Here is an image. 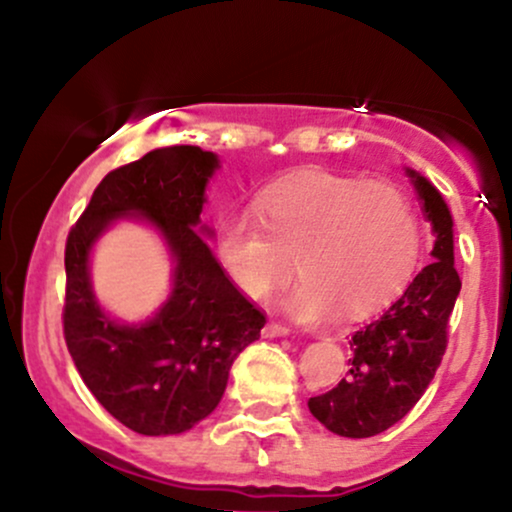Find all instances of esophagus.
<instances>
[{"mask_svg":"<svg viewBox=\"0 0 512 512\" xmlns=\"http://www.w3.org/2000/svg\"><path fill=\"white\" fill-rule=\"evenodd\" d=\"M262 334H264V337H269V339H274V337H289L291 330H289V327H286V325H281V322H269V325L262 330Z\"/></svg>","mask_w":512,"mask_h":512,"instance_id":"obj_1","label":"esophagus"}]
</instances>
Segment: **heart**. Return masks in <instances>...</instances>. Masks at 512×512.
I'll list each match as a JSON object with an SVG mask.
<instances>
[{
	"mask_svg": "<svg viewBox=\"0 0 512 512\" xmlns=\"http://www.w3.org/2000/svg\"><path fill=\"white\" fill-rule=\"evenodd\" d=\"M216 248L245 296H269L293 272L301 279L279 305L298 322L366 315L414 274L421 228L411 199L392 182L342 175H293L264 187L252 207L226 211Z\"/></svg>",
	"mask_w": 512,
	"mask_h": 512,
	"instance_id": "1",
	"label": "heart"
}]
</instances>
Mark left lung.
<instances>
[{
	"label": "left lung",
	"mask_w": 512,
	"mask_h": 512,
	"mask_svg": "<svg viewBox=\"0 0 512 512\" xmlns=\"http://www.w3.org/2000/svg\"><path fill=\"white\" fill-rule=\"evenodd\" d=\"M404 175L436 238L431 262L383 313L351 337L349 375L325 395L308 399L310 414L344 438L378 436L419 402L445 354L450 313L462 289L448 204L414 168H404Z\"/></svg>",
	"instance_id": "1"
}]
</instances>
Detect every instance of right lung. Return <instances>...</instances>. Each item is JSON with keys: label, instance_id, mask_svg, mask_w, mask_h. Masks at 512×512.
<instances>
[{"label": "right lung", "instance_id": "right-lung-1", "mask_svg": "<svg viewBox=\"0 0 512 512\" xmlns=\"http://www.w3.org/2000/svg\"><path fill=\"white\" fill-rule=\"evenodd\" d=\"M214 151L163 146L108 173L64 250V339L93 397L142 436H178L219 407L233 361L260 339L264 315L216 262L202 223ZM154 227L174 262L169 298L146 321L125 323L92 291L90 257L115 222Z\"/></svg>", "mask_w": 512, "mask_h": 512}]
</instances>
